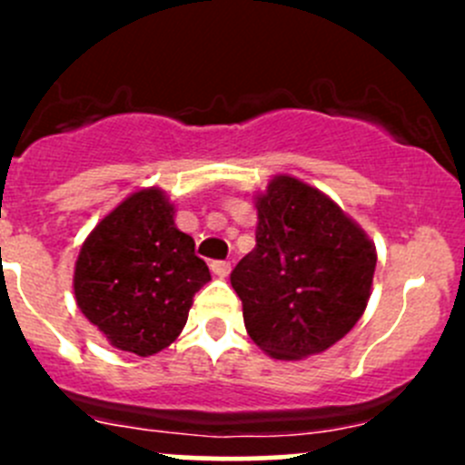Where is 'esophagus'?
Wrapping results in <instances>:
<instances>
[{
	"label": "esophagus",
	"mask_w": 465,
	"mask_h": 465,
	"mask_svg": "<svg viewBox=\"0 0 465 465\" xmlns=\"http://www.w3.org/2000/svg\"><path fill=\"white\" fill-rule=\"evenodd\" d=\"M211 272H213L215 276H220V279H227L229 272H232V262H229V261H213V262H211Z\"/></svg>",
	"instance_id": "esophagus-1"
}]
</instances>
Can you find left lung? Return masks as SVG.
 Returning <instances> with one entry per match:
<instances>
[{
  "instance_id": "8db88e82",
  "label": "left lung",
  "mask_w": 465,
  "mask_h": 465,
  "mask_svg": "<svg viewBox=\"0 0 465 465\" xmlns=\"http://www.w3.org/2000/svg\"><path fill=\"white\" fill-rule=\"evenodd\" d=\"M256 211V247L232 272L247 332L274 360L322 353L362 317L376 245L326 193L297 177H272Z\"/></svg>"
}]
</instances>
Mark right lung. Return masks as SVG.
Returning <instances> with one entry per match:
<instances>
[{
    "mask_svg": "<svg viewBox=\"0 0 465 465\" xmlns=\"http://www.w3.org/2000/svg\"><path fill=\"white\" fill-rule=\"evenodd\" d=\"M173 215L162 189L128 195L85 238L74 272L83 315L112 346L142 358L177 340L195 292L211 281Z\"/></svg>",
    "mask_w": 465,
    "mask_h": 465,
    "instance_id": "1",
    "label": "right lung"
}]
</instances>
